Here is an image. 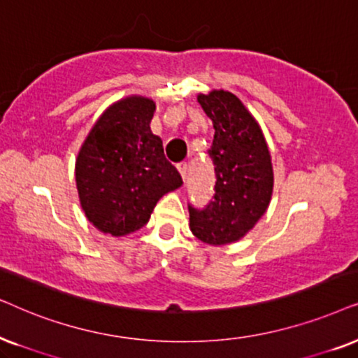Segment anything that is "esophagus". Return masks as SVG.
<instances>
[{
    "label": "esophagus",
    "mask_w": 358,
    "mask_h": 358,
    "mask_svg": "<svg viewBox=\"0 0 358 358\" xmlns=\"http://www.w3.org/2000/svg\"><path fill=\"white\" fill-rule=\"evenodd\" d=\"M176 169H178L180 175H182V178L185 182V180H187V173H188V164H187V162H182V164L176 165Z\"/></svg>",
    "instance_id": "obj_1"
}]
</instances>
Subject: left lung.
<instances>
[{
	"label": "left lung",
	"mask_w": 358,
	"mask_h": 358,
	"mask_svg": "<svg viewBox=\"0 0 358 358\" xmlns=\"http://www.w3.org/2000/svg\"><path fill=\"white\" fill-rule=\"evenodd\" d=\"M213 121L214 139L208 150L216 185L213 201L189 209V229L201 242L226 245L244 237L268 208L273 166L264 132L236 94L213 90L198 94Z\"/></svg>",
	"instance_id": "left-lung-1"
}]
</instances>
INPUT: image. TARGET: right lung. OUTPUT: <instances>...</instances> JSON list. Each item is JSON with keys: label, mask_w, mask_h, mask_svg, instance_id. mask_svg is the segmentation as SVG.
<instances>
[{"label": "right lung", "mask_w": 358, "mask_h": 358, "mask_svg": "<svg viewBox=\"0 0 358 358\" xmlns=\"http://www.w3.org/2000/svg\"><path fill=\"white\" fill-rule=\"evenodd\" d=\"M155 103L145 96L119 99L104 111L78 152L75 180L88 221L114 237L149 222L165 193L183 185L152 134Z\"/></svg>", "instance_id": "add662e5"}]
</instances>
